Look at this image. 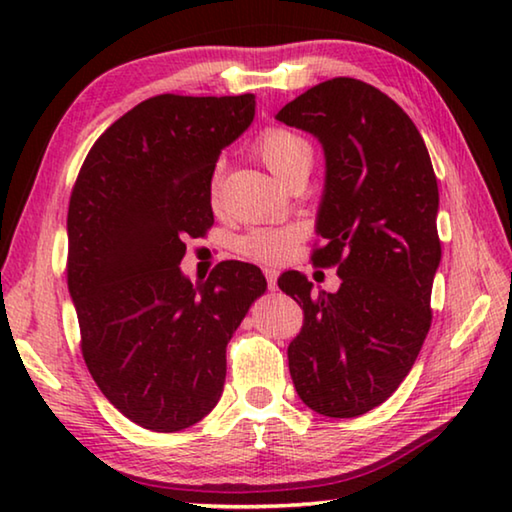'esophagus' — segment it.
<instances>
[{
	"mask_svg": "<svg viewBox=\"0 0 512 512\" xmlns=\"http://www.w3.org/2000/svg\"><path fill=\"white\" fill-rule=\"evenodd\" d=\"M264 275H266L268 289L275 291L277 289V271H275V268H264Z\"/></svg>",
	"mask_w": 512,
	"mask_h": 512,
	"instance_id": "obj_1",
	"label": "esophagus"
}]
</instances>
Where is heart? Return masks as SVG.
I'll return each mask as SVG.
<instances>
[{
	"mask_svg": "<svg viewBox=\"0 0 512 512\" xmlns=\"http://www.w3.org/2000/svg\"><path fill=\"white\" fill-rule=\"evenodd\" d=\"M257 153L282 183L302 164H311V160H314L311 144L305 137L287 131V128H268L259 137ZM216 187H219V171L212 178V194H216ZM300 237L302 230L293 228V225H289V228H255L246 232L244 237H239L237 250L244 257L255 259V262H280Z\"/></svg>",
	"mask_w": 512,
	"mask_h": 512,
	"instance_id": "heart-1",
	"label": "heart"
}]
</instances>
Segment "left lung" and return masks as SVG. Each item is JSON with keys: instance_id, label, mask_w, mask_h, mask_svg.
Returning <instances> with one entry per match:
<instances>
[{"instance_id": "8db88e82", "label": "left lung", "mask_w": 512, "mask_h": 512, "mask_svg": "<svg viewBox=\"0 0 512 512\" xmlns=\"http://www.w3.org/2000/svg\"><path fill=\"white\" fill-rule=\"evenodd\" d=\"M275 119L323 144L316 232L325 244L311 262L341 277L336 293H314L296 271L277 280L305 311L289 372L309 409L357 418L397 391L429 334L440 264L436 173L411 117L363 81L318 83Z\"/></svg>"}]
</instances>
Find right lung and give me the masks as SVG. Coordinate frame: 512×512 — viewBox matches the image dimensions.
I'll use <instances>...</instances> for the list:
<instances>
[{
    "label": "right lung",
    "mask_w": 512,
    "mask_h": 512,
    "mask_svg": "<svg viewBox=\"0 0 512 512\" xmlns=\"http://www.w3.org/2000/svg\"><path fill=\"white\" fill-rule=\"evenodd\" d=\"M255 117V94H158L103 133L67 212V287L81 352L110 404L173 433L223 393L225 348L266 291L257 266L221 262L194 287L185 239L212 228V173Z\"/></svg>",
    "instance_id": "1"
}]
</instances>
